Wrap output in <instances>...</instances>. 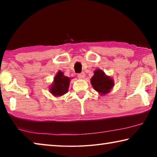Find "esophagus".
Here are the masks:
<instances>
[{"instance_id":"34e87169","label":"esophagus","mask_w":157,"mask_h":157,"mask_svg":"<svg viewBox=\"0 0 157 157\" xmlns=\"http://www.w3.org/2000/svg\"><path fill=\"white\" fill-rule=\"evenodd\" d=\"M78 78L79 79H84L85 78V73L84 72H82L81 73H79L78 75Z\"/></svg>"}]
</instances>
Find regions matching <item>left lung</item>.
Instances as JSON below:
<instances>
[{
  "instance_id": "left-lung-1",
  "label": "left lung",
  "mask_w": 157,
  "mask_h": 157,
  "mask_svg": "<svg viewBox=\"0 0 157 157\" xmlns=\"http://www.w3.org/2000/svg\"><path fill=\"white\" fill-rule=\"evenodd\" d=\"M91 83L94 89L100 95H105L113 89L114 82L109 76L100 69H97L94 71V75L91 79Z\"/></svg>"
}]
</instances>
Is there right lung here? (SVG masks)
Masks as SVG:
<instances>
[{
	"label": "right lung",
	"mask_w": 157,
	"mask_h": 157,
	"mask_svg": "<svg viewBox=\"0 0 157 157\" xmlns=\"http://www.w3.org/2000/svg\"><path fill=\"white\" fill-rule=\"evenodd\" d=\"M70 78L65 75L62 71H59L55 75L52 84L50 87V93L55 96H61L67 93Z\"/></svg>",
	"instance_id": "obj_1"
}]
</instances>
